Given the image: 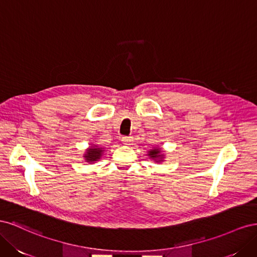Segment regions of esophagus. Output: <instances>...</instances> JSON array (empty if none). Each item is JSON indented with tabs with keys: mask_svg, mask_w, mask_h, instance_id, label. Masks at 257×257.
Here are the masks:
<instances>
[{
	"mask_svg": "<svg viewBox=\"0 0 257 257\" xmlns=\"http://www.w3.org/2000/svg\"><path fill=\"white\" fill-rule=\"evenodd\" d=\"M121 141L124 145L130 146V145H132V143H133V138H132V137H122Z\"/></svg>",
	"mask_w": 257,
	"mask_h": 257,
	"instance_id": "34e87169",
	"label": "esophagus"
}]
</instances>
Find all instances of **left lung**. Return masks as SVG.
I'll return each instance as SVG.
<instances>
[{"label": "left lung", "mask_w": 257, "mask_h": 257, "mask_svg": "<svg viewBox=\"0 0 257 257\" xmlns=\"http://www.w3.org/2000/svg\"><path fill=\"white\" fill-rule=\"evenodd\" d=\"M148 157H149L155 163H162L165 159V153L160 147H153L152 149L148 151Z\"/></svg>", "instance_id": "1"}]
</instances>
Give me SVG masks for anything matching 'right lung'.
Returning <instances> with one entry per match:
<instances>
[{"label": "right lung", "instance_id": "obj_1", "mask_svg": "<svg viewBox=\"0 0 257 257\" xmlns=\"http://www.w3.org/2000/svg\"><path fill=\"white\" fill-rule=\"evenodd\" d=\"M104 151H105L104 147H100L99 145H95V144H91L88 149H85V152L83 153L84 162L90 163V164L98 162L100 158H102V155L104 154Z\"/></svg>", "mask_w": 257, "mask_h": 257}]
</instances>
